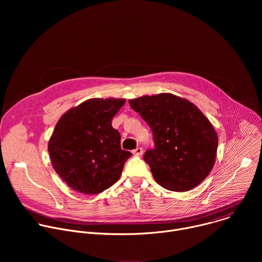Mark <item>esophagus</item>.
<instances>
[{
	"label": "esophagus",
	"mask_w": 262,
	"mask_h": 262,
	"mask_svg": "<svg viewBox=\"0 0 262 262\" xmlns=\"http://www.w3.org/2000/svg\"><path fill=\"white\" fill-rule=\"evenodd\" d=\"M143 148L142 147H138V148H136L135 150H133V154H134V156H137V157H140V156H142L143 155Z\"/></svg>",
	"instance_id": "34e87169"
}]
</instances>
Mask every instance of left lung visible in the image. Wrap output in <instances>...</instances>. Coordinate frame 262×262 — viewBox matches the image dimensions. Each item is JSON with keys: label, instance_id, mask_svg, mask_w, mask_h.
Masks as SVG:
<instances>
[{"label": "left lung", "instance_id": "1", "mask_svg": "<svg viewBox=\"0 0 262 262\" xmlns=\"http://www.w3.org/2000/svg\"><path fill=\"white\" fill-rule=\"evenodd\" d=\"M128 102L152 130L156 145L144 161L156 181L173 192L196 188L215 162L217 136L210 121L194 103L171 93Z\"/></svg>", "mask_w": 262, "mask_h": 262}]
</instances>
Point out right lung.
I'll use <instances>...</instances> for the list:
<instances>
[{
  "label": "right lung",
  "instance_id": "1",
  "mask_svg": "<svg viewBox=\"0 0 262 262\" xmlns=\"http://www.w3.org/2000/svg\"><path fill=\"white\" fill-rule=\"evenodd\" d=\"M125 103L122 98H92L59 119L49 141L57 174L74 191L98 194L118 181L133 155L122 150L112 120Z\"/></svg>",
  "mask_w": 262,
  "mask_h": 262
}]
</instances>
